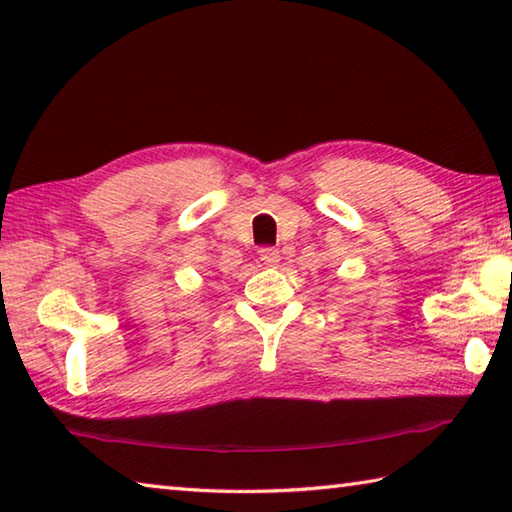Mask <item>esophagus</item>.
<instances>
[{
  "label": "esophagus",
  "instance_id": "1",
  "mask_svg": "<svg viewBox=\"0 0 512 512\" xmlns=\"http://www.w3.org/2000/svg\"><path fill=\"white\" fill-rule=\"evenodd\" d=\"M259 259H262L266 266H277L280 264V253H277L275 248H262L259 250Z\"/></svg>",
  "mask_w": 512,
  "mask_h": 512
}]
</instances>
